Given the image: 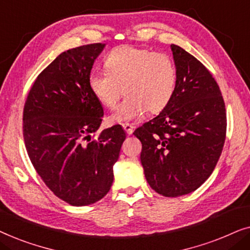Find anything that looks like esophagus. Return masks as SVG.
<instances>
[{
	"mask_svg": "<svg viewBox=\"0 0 250 250\" xmlns=\"http://www.w3.org/2000/svg\"><path fill=\"white\" fill-rule=\"evenodd\" d=\"M123 128L125 129V132L127 133L128 135H131L133 134V132H134L135 126H133L132 124H128V123H125V124H123Z\"/></svg>",
	"mask_w": 250,
	"mask_h": 250,
	"instance_id": "obj_1",
	"label": "esophagus"
}]
</instances>
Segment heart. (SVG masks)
<instances>
[{
	"mask_svg": "<svg viewBox=\"0 0 250 250\" xmlns=\"http://www.w3.org/2000/svg\"><path fill=\"white\" fill-rule=\"evenodd\" d=\"M104 67L88 76L92 94L108 109L116 107L123 92L127 95L109 118L111 123L134 121L146 110L157 114L172 100L177 73L168 54L124 45L108 54Z\"/></svg>",
	"mask_w": 250,
	"mask_h": 250,
	"instance_id": "b5f03b06",
	"label": "heart"
}]
</instances>
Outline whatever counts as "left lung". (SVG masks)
Segmentation results:
<instances>
[{"instance_id":"1","label":"left lung","mask_w":250,"mask_h":250,"mask_svg":"<svg viewBox=\"0 0 250 250\" xmlns=\"http://www.w3.org/2000/svg\"><path fill=\"white\" fill-rule=\"evenodd\" d=\"M170 49L177 73L172 100L133 134L142 143L140 159L149 186L162 196L180 197L213 173L223 150L227 112L207 68L179 45Z\"/></svg>"}]
</instances>
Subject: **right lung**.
<instances>
[{"label": "right lung", "instance_id": "add662e5", "mask_svg": "<svg viewBox=\"0 0 250 250\" xmlns=\"http://www.w3.org/2000/svg\"><path fill=\"white\" fill-rule=\"evenodd\" d=\"M105 44L59 54L34 82L23 107V140L34 168L58 198L71 206L102 199L126 138L121 125L100 127L104 108L88 76Z\"/></svg>", "mask_w": 250, "mask_h": 250}]
</instances>
